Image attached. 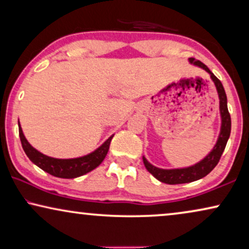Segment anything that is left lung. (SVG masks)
Listing matches in <instances>:
<instances>
[{"label": "left lung", "mask_w": 249, "mask_h": 249, "mask_svg": "<svg viewBox=\"0 0 249 249\" xmlns=\"http://www.w3.org/2000/svg\"><path fill=\"white\" fill-rule=\"evenodd\" d=\"M189 62L195 66L202 68L210 73L211 78L215 84L217 94H219L220 98V113H221V131L219 139H217L215 146H214L212 151L210 152V154L206 156L205 159H203L202 161L197 163V164L189 166V168H183V169H171V170H165V169H160L156 166L152 165L144 156H142V161H144L145 168L147 169L149 173H152L156 179L160 180L161 182L168 183V185H178V183H187V182H193L196 180L202 179L204 177L209 175L212 170L215 168L217 163L220 161L221 155L226 148L227 142L230 137V131H231V118L230 113L228 111V105H227V95L224 91V88L221 84V81L214 76L212 71L207 68L203 62H200L198 60H195L194 57H190Z\"/></svg>", "instance_id": "1"}]
</instances>
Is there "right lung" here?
I'll return each instance as SVG.
<instances>
[{"mask_svg": "<svg viewBox=\"0 0 249 249\" xmlns=\"http://www.w3.org/2000/svg\"><path fill=\"white\" fill-rule=\"evenodd\" d=\"M19 124V136L20 141H21V145L23 151H25L26 155L28 156L30 161L34 164H36L38 168H40L44 171L50 173L57 178L63 179H72L77 178V177L84 176L86 173L90 172L91 170L97 168L98 165L103 162V160L107 156L108 152V147H110L111 141L113 138V135L104 142L103 145L100 146L96 151H94L90 154L81 156V158L77 159H54L50 158V156L44 155L42 153L37 151L29 144L27 141L25 135H23L22 129Z\"/></svg>", "mask_w": 249, "mask_h": 249, "instance_id": "obj_1", "label": "right lung"}]
</instances>
